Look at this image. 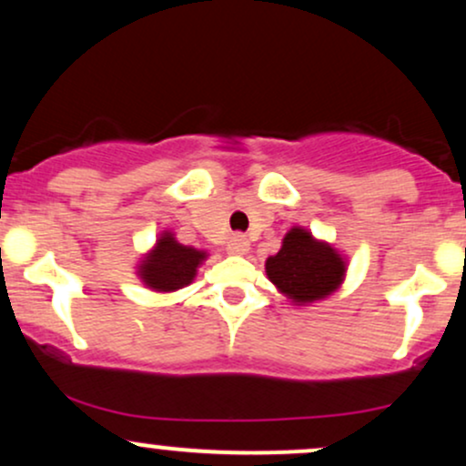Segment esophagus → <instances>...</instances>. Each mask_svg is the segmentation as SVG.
<instances>
[{
	"label": "esophagus",
	"mask_w": 466,
	"mask_h": 466,
	"mask_svg": "<svg viewBox=\"0 0 466 466\" xmlns=\"http://www.w3.org/2000/svg\"><path fill=\"white\" fill-rule=\"evenodd\" d=\"M228 251L234 256H243L249 251V240L243 237V234H234L232 238L228 240Z\"/></svg>",
	"instance_id": "esophagus-1"
}]
</instances>
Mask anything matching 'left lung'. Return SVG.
Segmentation results:
<instances>
[{
    "label": "left lung",
    "mask_w": 466,
    "mask_h": 466,
    "mask_svg": "<svg viewBox=\"0 0 466 466\" xmlns=\"http://www.w3.org/2000/svg\"><path fill=\"white\" fill-rule=\"evenodd\" d=\"M346 269V258L333 245L298 226L289 229L282 248L265 263L267 278L296 307L329 298L344 282Z\"/></svg>",
    "instance_id": "1"
}]
</instances>
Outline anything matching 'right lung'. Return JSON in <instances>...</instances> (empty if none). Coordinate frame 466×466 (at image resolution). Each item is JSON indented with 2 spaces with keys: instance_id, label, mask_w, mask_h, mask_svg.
Returning a JSON list of instances; mask_svg holds the SVG:
<instances>
[{
  "instance_id": "obj_1",
  "label": "right lung",
  "mask_w": 466,
  "mask_h": 466,
  "mask_svg": "<svg viewBox=\"0 0 466 466\" xmlns=\"http://www.w3.org/2000/svg\"><path fill=\"white\" fill-rule=\"evenodd\" d=\"M206 258L208 251L181 245L170 229H164L153 248L142 256L137 276L151 291L173 293L195 280L197 269Z\"/></svg>"
}]
</instances>
